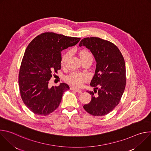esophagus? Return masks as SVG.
Returning <instances> with one entry per match:
<instances>
[{
	"label": "esophagus",
	"mask_w": 151,
	"mask_h": 151,
	"mask_svg": "<svg viewBox=\"0 0 151 151\" xmlns=\"http://www.w3.org/2000/svg\"><path fill=\"white\" fill-rule=\"evenodd\" d=\"M70 90H74V91H75L76 92L79 93H82V90H79V89H77V88H73V87H71V88H70Z\"/></svg>",
	"instance_id": "obj_1"
}]
</instances>
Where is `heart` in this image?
<instances>
[{"instance_id":"1","label":"heart","mask_w":151,"mask_h":151,"mask_svg":"<svg viewBox=\"0 0 151 151\" xmlns=\"http://www.w3.org/2000/svg\"><path fill=\"white\" fill-rule=\"evenodd\" d=\"M70 56V52L64 53L62 56L61 63L63 64L65 63ZM79 56L81 59H83L88 57H92L91 53L85 50H82L79 52ZM89 79V76L85 73L81 72H73L66 77V81L70 84L73 85L76 87H81L83 84L87 82Z\"/></svg>"}]
</instances>
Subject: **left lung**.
I'll return each instance as SVG.
<instances>
[{
	"label": "left lung",
	"instance_id": "8db88e82",
	"mask_svg": "<svg viewBox=\"0 0 151 151\" xmlns=\"http://www.w3.org/2000/svg\"><path fill=\"white\" fill-rule=\"evenodd\" d=\"M82 46L90 50L96 61L95 74L90 83L95 93L88 91L91 100L83 106V109L93 116H104L119 104L124 93L126 84L124 59L113 43L99 37L84 38L79 43V47Z\"/></svg>",
	"mask_w": 151,
	"mask_h": 151
}]
</instances>
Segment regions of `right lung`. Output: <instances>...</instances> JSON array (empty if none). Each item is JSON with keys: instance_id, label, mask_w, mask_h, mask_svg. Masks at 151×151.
Returning <instances> with one entry per match:
<instances>
[{"instance_id": "add662e5", "label": "right lung", "mask_w": 151, "mask_h": 151, "mask_svg": "<svg viewBox=\"0 0 151 151\" xmlns=\"http://www.w3.org/2000/svg\"><path fill=\"white\" fill-rule=\"evenodd\" d=\"M81 38L46 32L36 36L27 46L21 64L18 83L25 105L35 114L46 116L58 107L69 86L61 83L48 87L54 73L61 69V52L76 45Z\"/></svg>"}]
</instances>
